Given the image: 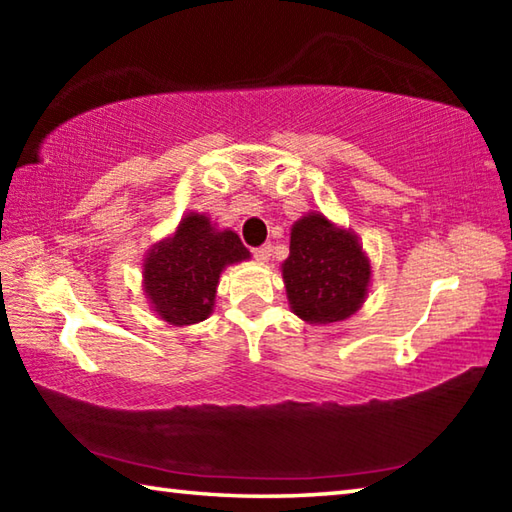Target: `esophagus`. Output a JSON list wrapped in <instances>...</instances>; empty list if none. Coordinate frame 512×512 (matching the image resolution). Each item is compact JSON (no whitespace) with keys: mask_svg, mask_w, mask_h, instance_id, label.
<instances>
[{"mask_svg":"<svg viewBox=\"0 0 512 512\" xmlns=\"http://www.w3.org/2000/svg\"><path fill=\"white\" fill-rule=\"evenodd\" d=\"M253 257L257 259V262H266L268 257H271V246H257V248H253Z\"/></svg>","mask_w":512,"mask_h":512,"instance_id":"obj_1","label":"esophagus"}]
</instances>
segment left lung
<instances>
[{
	"label": "left lung",
	"instance_id": "8db88e82",
	"mask_svg": "<svg viewBox=\"0 0 512 512\" xmlns=\"http://www.w3.org/2000/svg\"><path fill=\"white\" fill-rule=\"evenodd\" d=\"M293 314L307 323H339L366 298L370 264L350 232L334 228L323 214H309L291 230L282 264Z\"/></svg>",
	"mask_w": 512,
	"mask_h": 512
}]
</instances>
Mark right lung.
<instances>
[{"label":"right lung","mask_w":512,"mask_h":512,"mask_svg":"<svg viewBox=\"0 0 512 512\" xmlns=\"http://www.w3.org/2000/svg\"><path fill=\"white\" fill-rule=\"evenodd\" d=\"M248 257L235 232H219L207 216L189 214L180 221L176 235L146 257V296L167 323H198L210 316L223 268Z\"/></svg>","instance_id":"obj_1"}]
</instances>
